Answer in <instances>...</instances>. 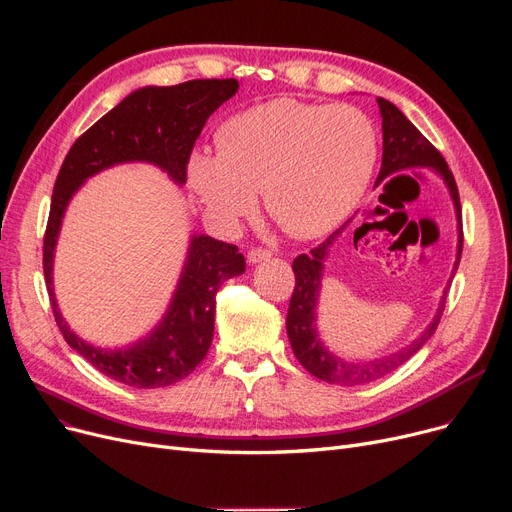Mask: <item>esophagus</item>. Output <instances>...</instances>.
<instances>
[{
	"label": "esophagus",
	"mask_w": 512,
	"mask_h": 512,
	"mask_svg": "<svg viewBox=\"0 0 512 512\" xmlns=\"http://www.w3.org/2000/svg\"><path fill=\"white\" fill-rule=\"evenodd\" d=\"M272 251H265V249H251L249 251V261L251 263H259V261H267V259H272Z\"/></svg>",
	"instance_id": "esophagus-1"
}]
</instances>
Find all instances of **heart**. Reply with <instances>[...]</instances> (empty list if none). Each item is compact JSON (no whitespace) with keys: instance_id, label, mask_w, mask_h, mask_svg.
I'll list each match as a JSON object with an SVG mask.
<instances>
[{"instance_id":"1","label":"heart","mask_w":512,"mask_h":512,"mask_svg":"<svg viewBox=\"0 0 512 512\" xmlns=\"http://www.w3.org/2000/svg\"><path fill=\"white\" fill-rule=\"evenodd\" d=\"M218 155L195 153L188 182L209 220L236 226L265 209L294 238L334 230L367 191L378 161V134L353 105L274 99L226 120Z\"/></svg>"}]
</instances>
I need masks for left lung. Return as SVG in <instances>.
Returning a JSON list of instances; mask_svg holds the SVG:
<instances>
[{"instance_id":"left-lung-1","label":"left lung","mask_w":512,"mask_h":512,"mask_svg":"<svg viewBox=\"0 0 512 512\" xmlns=\"http://www.w3.org/2000/svg\"><path fill=\"white\" fill-rule=\"evenodd\" d=\"M380 114H382V134H384V153H382V168L375 180V186L384 182L386 176L405 172L411 168H432L436 174H440L448 186L454 211H456V222H459V245H456V261H454V272L459 267L461 253H463V218H461V199H459V188H456L454 176L446 164V159L440 155V151L429 143L423 134L407 120L394 103H390L384 97H378ZM348 224V222H346ZM338 228L334 234H330L321 245L311 249L309 255H299L292 261V272H294V292L288 305L286 315V332L288 340L294 351V357L299 363L315 378L324 380L328 384H340V386H359L369 384L373 380H380L384 375L398 369L402 363H407L419 348L432 338L436 332L440 317L444 313L446 303V290L440 301V307L423 334L413 340L409 346L400 348V351L373 359L367 363H346L344 359L332 355L328 348L321 342L317 334V299H319V288H321V274H324V261L330 253V247L334 240L342 234L346 228ZM452 272V274H454ZM452 278V276H450Z\"/></svg>"}]
</instances>
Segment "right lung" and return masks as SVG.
<instances>
[{
    "mask_svg": "<svg viewBox=\"0 0 512 512\" xmlns=\"http://www.w3.org/2000/svg\"><path fill=\"white\" fill-rule=\"evenodd\" d=\"M236 91V78H203L132 91L80 134L60 168L43 238V272L51 309L74 351L120 384L164 388L195 371L213 338L215 294L226 280L245 272V257L228 242L205 234L191 236L178 286L159 326L126 348H99L68 328L53 294V251L66 207L87 178L128 161H147L168 172L176 184H184L188 157L207 118Z\"/></svg>",
    "mask_w": 512,
    "mask_h": 512,
    "instance_id": "add662e5",
    "label": "right lung"
}]
</instances>
